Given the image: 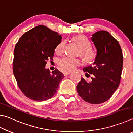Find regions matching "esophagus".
<instances>
[{"label":"esophagus","mask_w":133,"mask_h":133,"mask_svg":"<svg viewBox=\"0 0 133 133\" xmlns=\"http://www.w3.org/2000/svg\"><path fill=\"white\" fill-rule=\"evenodd\" d=\"M71 73V71H67V72H64V73H63V75H64V76H67V75H70V74Z\"/></svg>","instance_id":"obj_1"}]
</instances>
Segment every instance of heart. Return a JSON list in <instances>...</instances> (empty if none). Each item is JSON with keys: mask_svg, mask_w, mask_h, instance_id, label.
Wrapping results in <instances>:
<instances>
[{"mask_svg": "<svg viewBox=\"0 0 133 133\" xmlns=\"http://www.w3.org/2000/svg\"><path fill=\"white\" fill-rule=\"evenodd\" d=\"M73 40L78 44L80 48V55L87 62H91L95 58V53L94 51L89 49L90 42L87 38L84 36L79 35L73 37ZM66 42L62 41L56 46L55 52L57 55H61L64 50V47ZM82 63V61L79 58H72L70 57H64L62 59L58 60V65L60 69L62 71L67 72L73 70L78 66Z\"/></svg>", "mask_w": 133, "mask_h": 133, "instance_id": "1", "label": "heart"}]
</instances>
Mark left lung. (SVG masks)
I'll return each mask as SVG.
<instances>
[{
	"mask_svg": "<svg viewBox=\"0 0 133 133\" xmlns=\"http://www.w3.org/2000/svg\"><path fill=\"white\" fill-rule=\"evenodd\" d=\"M97 50L93 65L85 66V76L92 74L88 81L82 77L77 85L79 96L91 104H100L109 100L120 85L123 56L118 42L106 31L92 35Z\"/></svg>",
	"mask_w": 133,
	"mask_h": 133,
	"instance_id": "left-lung-1",
	"label": "left lung"
}]
</instances>
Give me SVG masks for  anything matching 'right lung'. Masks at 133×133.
Instances as JSON below:
<instances>
[{"label":"right lung","instance_id":"1","mask_svg":"<svg viewBox=\"0 0 133 133\" xmlns=\"http://www.w3.org/2000/svg\"><path fill=\"white\" fill-rule=\"evenodd\" d=\"M62 37L46 26L39 25L22 36L14 50L13 74L22 93L41 102L55 95L63 74L46 68Z\"/></svg>","mask_w":133,"mask_h":133}]
</instances>
